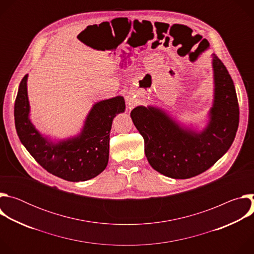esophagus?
<instances>
[{"mask_svg": "<svg viewBox=\"0 0 254 254\" xmlns=\"http://www.w3.org/2000/svg\"><path fill=\"white\" fill-rule=\"evenodd\" d=\"M126 100H127V104L128 106V108H132L135 103H136V99L134 98V95L131 92H127L126 95Z\"/></svg>", "mask_w": 254, "mask_h": 254, "instance_id": "1", "label": "esophagus"}]
</instances>
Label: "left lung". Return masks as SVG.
Wrapping results in <instances>:
<instances>
[{"mask_svg":"<svg viewBox=\"0 0 254 254\" xmlns=\"http://www.w3.org/2000/svg\"><path fill=\"white\" fill-rule=\"evenodd\" d=\"M214 99L202 131L181 127L163 110L136 106L130 118L144 140L150 165L173 179L195 177L218 161L231 147L239 124L233 80L222 61L212 54Z\"/></svg>","mask_w":254,"mask_h":254,"instance_id":"8db88e82","label":"left lung"}]
</instances>
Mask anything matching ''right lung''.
<instances>
[{"label": "right lung", "mask_w": 254, "mask_h": 254, "mask_svg": "<svg viewBox=\"0 0 254 254\" xmlns=\"http://www.w3.org/2000/svg\"><path fill=\"white\" fill-rule=\"evenodd\" d=\"M27 79L28 74L20 82L14 107L16 130L27 151L47 172L70 182L87 181L99 175L108 163L113 121L126 110L124 97L96 102L78 135L53 142L31 123Z\"/></svg>", "instance_id": "1"}]
</instances>
